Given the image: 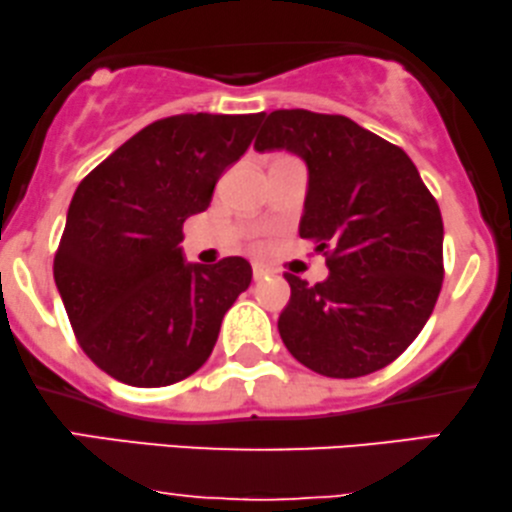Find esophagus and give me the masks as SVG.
Returning a JSON list of instances; mask_svg holds the SVG:
<instances>
[{"label": "esophagus", "instance_id": "esophagus-1", "mask_svg": "<svg viewBox=\"0 0 512 512\" xmlns=\"http://www.w3.org/2000/svg\"><path fill=\"white\" fill-rule=\"evenodd\" d=\"M251 270H254V280L258 282V280H263V277H268L270 275V268H268V265H263V263H254V268H251Z\"/></svg>", "mask_w": 512, "mask_h": 512}]
</instances>
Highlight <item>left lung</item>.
<instances>
[{
	"label": "left lung",
	"instance_id": "obj_1",
	"mask_svg": "<svg viewBox=\"0 0 512 512\" xmlns=\"http://www.w3.org/2000/svg\"><path fill=\"white\" fill-rule=\"evenodd\" d=\"M254 148L294 152L308 167L298 235L327 251L310 287L287 272L277 329L298 362L357 378L388 367L421 334L442 289V214L397 145L343 115L275 110Z\"/></svg>",
	"mask_w": 512,
	"mask_h": 512
}]
</instances>
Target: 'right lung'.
<instances>
[{"instance_id": "right-lung-1", "label": "right lung", "mask_w": 512, "mask_h": 512, "mask_svg": "<svg viewBox=\"0 0 512 512\" xmlns=\"http://www.w3.org/2000/svg\"><path fill=\"white\" fill-rule=\"evenodd\" d=\"M261 119H159L77 185L53 280L84 353L126 386H171L195 374L251 284L249 261L188 263L181 242L185 218L209 207Z\"/></svg>"}]
</instances>
